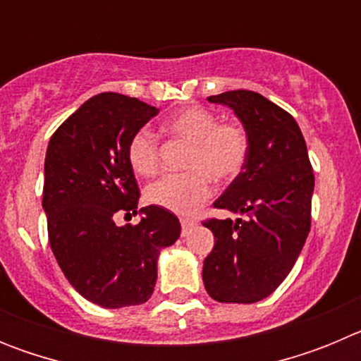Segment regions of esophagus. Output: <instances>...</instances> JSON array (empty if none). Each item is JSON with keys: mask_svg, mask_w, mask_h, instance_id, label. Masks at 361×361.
Segmentation results:
<instances>
[{"mask_svg": "<svg viewBox=\"0 0 361 361\" xmlns=\"http://www.w3.org/2000/svg\"><path fill=\"white\" fill-rule=\"evenodd\" d=\"M180 224H183V237H186L188 233H190V229L195 226V220L191 219H180Z\"/></svg>", "mask_w": 361, "mask_h": 361, "instance_id": "obj_1", "label": "esophagus"}]
</instances>
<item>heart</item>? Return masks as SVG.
Here are the masks:
<instances>
[{
	"label": "heart",
	"instance_id": "obj_1",
	"mask_svg": "<svg viewBox=\"0 0 361 361\" xmlns=\"http://www.w3.org/2000/svg\"><path fill=\"white\" fill-rule=\"evenodd\" d=\"M164 132L188 145L184 168L149 184L146 202L155 208L188 215L212 197L213 180L231 183L244 170L250 137L240 124L219 123V117L202 106H190L164 121ZM128 162L139 175L149 177L159 168V141L148 128L137 130L128 142Z\"/></svg>",
	"mask_w": 361,
	"mask_h": 361
}]
</instances>
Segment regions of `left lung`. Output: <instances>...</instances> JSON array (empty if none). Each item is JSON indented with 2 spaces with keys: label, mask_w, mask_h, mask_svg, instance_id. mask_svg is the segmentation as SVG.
Instances as JSON below:
<instances>
[{
  "label": "left lung",
  "mask_w": 361,
  "mask_h": 361,
  "mask_svg": "<svg viewBox=\"0 0 361 361\" xmlns=\"http://www.w3.org/2000/svg\"><path fill=\"white\" fill-rule=\"evenodd\" d=\"M229 106L250 137L244 170L213 202L244 219H209L215 245L204 258V288L216 302L267 298L295 266L311 229L314 175L291 114L251 90L208 97Z\"/></svg>",
  "instance_id": "obj_1"
}]
</instances>
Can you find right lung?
Here are the masks:
<instances>
[{"label": "right lung", "instance_id": "right-lung-1", "mask_svg": "<svg viewBox=\"0 0 361 361\" xmlns=\"http://www.w3.org/2000/svg\"><path fill=\"white\" fill-rule=\"evenodd\" d=\"M159 110L104 92L88 99L50 137L44 157L43 209L57 264L72 288L106 309L145 304L157 282L161 250L180 237L168 209H137L139 186L128 142ZM119 212L143 216L118 228Z\"/></svg>", "mask_w": 361, "mask_h": 361}]
</instances>
